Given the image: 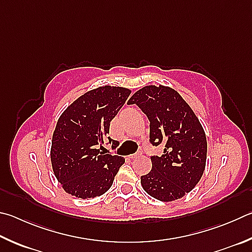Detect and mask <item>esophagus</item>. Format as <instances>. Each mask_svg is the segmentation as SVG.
<instances>
[{
  "mask_svg": "<svg viewBox=\"0 0 252 252\" xmlns=\"http://www.w3.org/2000/svg\"><path fill=\"white\" fill-rule=\"evenodd\" d=\"M141 155V153L140 152H138V153H134V154H131V155H129V158H139Z\"/></svg>",
  "mask_w": 252,
  "mask_h": 252,
  "instance_id": "obj_1",
  "label": "esophagus"
}]
</instances>
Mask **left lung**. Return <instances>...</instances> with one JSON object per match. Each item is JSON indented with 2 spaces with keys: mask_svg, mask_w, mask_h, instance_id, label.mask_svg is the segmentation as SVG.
Wrapping results in <instances>:
<instances>
[{
  "mask_svg": "<svg viewBox=\"0 0 252 252\" xmlns=\"http://www.w3.org/2000/svg\"><path fill=\"white\" fill-rule=\"evenodd\" d=\"M127 103H135L149 118L151 143L165 145L161 157L151 158V172L141 176L143 189L161 202L184 197L202 178L207 158V140L198 118L167 86H145Z\"/></svg>",
  "mask_w": 252,
  "mask_h": 252,
  "instance_id": "1",
  "label": "left lung"
}]
</instances>
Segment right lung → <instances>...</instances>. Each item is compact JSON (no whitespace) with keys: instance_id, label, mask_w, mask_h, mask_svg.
Returning a JSON list of instances; mask_svg holds the SVG:
<instances>
[{"instance_id":"add662e5","label":"right lung","mask_w":252,"mask_h":252,"mask_svg":"<svg viewBox=\"0 0 252 252\" xmlns=\"http://www.w3.org/2000/svg\"><path fill=\"white\" fill-rule=\"evenodd\" d=\"M131 90L102 86L87 91L67 107L53 133L50 161L57 181L66 193L88 199L103 195L126 159L100 152L112 119ZM112 141V148L119 144ZM102 148V146H100Z\"/></svg>"}]
</instances>
